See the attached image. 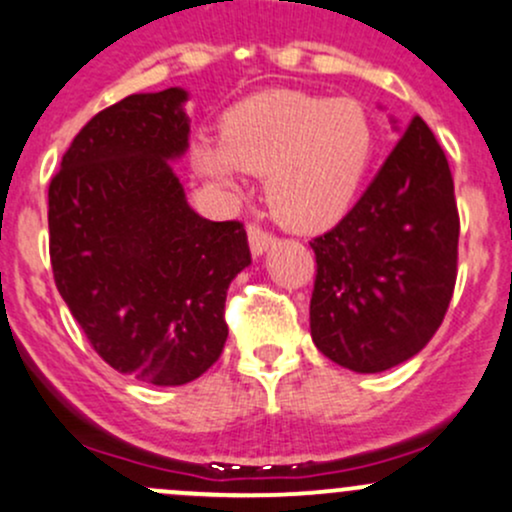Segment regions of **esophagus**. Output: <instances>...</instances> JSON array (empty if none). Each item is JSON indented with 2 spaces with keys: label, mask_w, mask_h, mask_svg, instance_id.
<instances>
[{
  "label": "esophagus",
  "mask_w": 512,
  "mask_h": 512,
  "mask_svg": "<svg viewBox=\"0 0 512 512\" xmlns=\"http://www.w3.org/2000/svg\"><path fill=\"white\" fill-rule=\"evenodd\" d=\"M246 234H249V246H251V254L254 256H261L263 251H266L268 246L276 241V236H273L271 232H266L263 227H258V224H249V227H246Z\"/></svg>",
  "instance_id": "esophagus-1"
}]
</instances>
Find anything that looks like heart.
<instances>
[{
    "label": "heart",
    "instance_id": "1",
    "mask_svg": "<svg viewBox=\"0 0 512 512\" xmlns=\"http://www.w3.org/2000/svg\"><path fill=\"white\" fill-rule=\"evenodd\" d=\"M376 153V126L361 102L276 90L222 117V139H197V173L236 190L239 170L263 175L268 210L285 227L317 232L349 210Z\"/></svg>",
    "mask_w": 512,
    "mask_h": 512
}]
</instances>
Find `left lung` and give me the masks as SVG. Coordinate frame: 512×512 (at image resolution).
Wrapping results in <instances>:
<instances>
[{
  "label": "left lung",
  "mask_w": 512,
  "mask_h": 512,
  "mask_svg": "<svg viewBox=\"0 0 512 512\" xmlns=\"http://www.w3.org/2000/svg\"><path fill=\"white\" fill-rule=\"evenodd\" d=\"M310 246V332L327 359L378 373L425 349L459 261L454 178L430 126L412 117L361 200Z\"/></svg>",
  "instance_id": "obj_1"
}]
</instances>
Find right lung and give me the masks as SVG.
Returning <instances> with one entry per match:
<instances>
[{"mask_svg":"<svg viewBox=\"0 0 512 512\" xmlns=\"http://www.w3.org/2000/svg\"><path fill=\"white\" fill-rule=\"evenodd\" d=\"M185 100L170 87L97 112L48 185L58 293L109 366L153 386L219 359L227 288L251 263L244 224L190 210L170 166L188 148Z\"/></svg>","mask_w":512,"mask_h":512,"instance_id":"obj_1","label":"right lung"}]
</instances>
